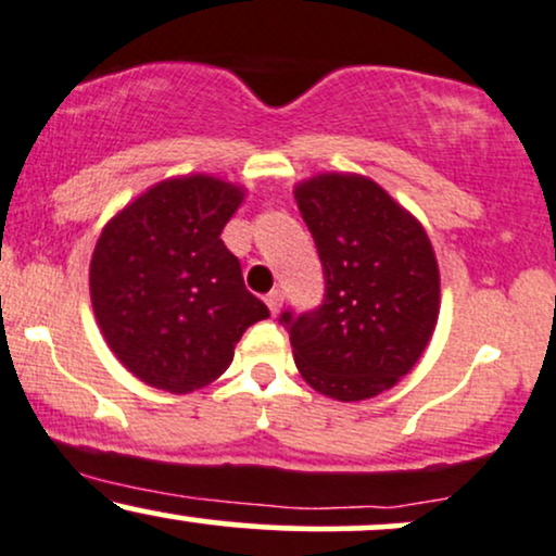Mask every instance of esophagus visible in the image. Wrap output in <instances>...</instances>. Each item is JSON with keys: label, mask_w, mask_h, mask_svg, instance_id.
I'll return each mask as SVG.
<instances>
[{"label": "esophagus", "mask_w": 556, "mask_h": 556, "mask_svg": "<svg viewBox=\"0 0 556 556\" xmlns=\"http://www.w3.org/2000/svg\"><path fill=\"white\" fill-rule=\"evenodd\" d=\"M266 305H269L271 316H277V314H279V305H282V292L271 290L269 295H266Z\"/></svg>", "instance_id": "esophagus-1"}]
</instances>
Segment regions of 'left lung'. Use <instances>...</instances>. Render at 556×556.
<instances>
[{"label": "left lung", "instance_id": "8db88e82", "mask_svg": "<svg viewBox=\"0 0 556 556\" xmlns=\"http://www.w3.org/2000/svg\"><path fill=\"white\" fill-rule=\"evenodd\" d=\"M324 269V300L282 311L298 371L316 392L376 397L416 366L439 314V269L424 227L379 185L318 175L295 190Z\"/></svg>", "mask_w": 556, "mask_h": 556}]
</instances>
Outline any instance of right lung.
Returning <instances> with one entry per match:
<instances>
[{"label":"right lung","instance_id":"1","mask_svg":"<svg viewBox=\"0 0 556 556\" xmlns=\"http://www.w3.org/2000/svg\"><path fill=\"white\" fill-rule=\"evenodd\" d=\"M240 201V188L206 175L159 182L96 242V321L146 384L177 394L212 384L242 331L269 316L219 238Z\"/></svg>","mask_w":556,"mask_h":556}]
</instances>
